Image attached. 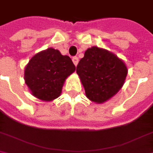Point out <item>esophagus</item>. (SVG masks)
I'll use <instances>...</instances> for the list:
<instances>
[{
	"mask_svg": "<svg viewBox=\"0 0 153 153\" xmlns=\"http://www.w3.org/2000/svg\"><path fill=\"white\" fill-rule=\"evenodd\" d=\"M72 62H73V63H74L75 66H77V64H78V62H79V58H78L77 56L72 57Z\"/></svg>",
	"mask_w": 153,
	"mask_h": 153,
	"instance_id": "34e87169",
	"label": "esophagus"
}]
</instances>
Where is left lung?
<instances>
[{
    "instance_id": "left-lung-1",
    "label": "left lung",
    "mask_w": 153,
    "mask_h": 153,
    "mask_svg": "<svg viewBox=\"0 0 153 153\" xmlns=\"http://www.w3.org/2000/svg\"><path fill=\"white\" fill-rule=\"evenodd\" d=\"M87 98L103 103L122 88L127 75L124 62L114 53L93 46L89 48L76 67Z\"/></svg>"
}]
</instances>
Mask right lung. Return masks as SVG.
Wrapping results in <instances>:
<instances>
[{"instance_id": "obj_1", "label": "right lung", "mask_w": 153, "mask_h": 153, "mask_svg": "<svg viewBox=\"0 0 153 153\" xmlns=\"http://www.w3.org/2000/svg\"><path fill=\"white\" fill-rule=\"evenodd\" d=\"M75 71L68 55L48 48L34 55L25 69V82L39 100L50 101L61 94L65 79Z\"/></svg>"}]
</instances>
